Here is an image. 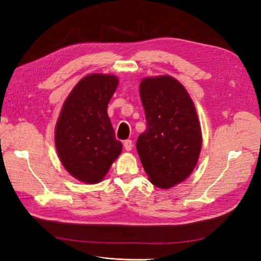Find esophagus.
Wrapping results in <instances>:
<instances>
[{
	"mask_svg": "<svg viewBox=\"0 0 261 261\" xmlns=\"http://www.w3.org/2000/svg\"><path fill=\"white\" fill-rule=\"evenodd\" d=\"M123 147H124V149L125 150H131L132 149V147H133V143H132V141L131 140H125L124 142H123Z\"/></svg>",
	"mask_w": 261,
	"mask_h": 261,
	"instance_id": "1",
	"label": "esophagus"
}]
</instances>
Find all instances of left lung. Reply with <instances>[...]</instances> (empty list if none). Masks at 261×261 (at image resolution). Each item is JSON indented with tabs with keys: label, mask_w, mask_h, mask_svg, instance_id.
Returning a JSON list of instances; mask_svg holds the SVG:
<instances>
[{
	"label": "left lung",
	"mask_w": 261,
	"mask_h": 261,
	"mask_svg": "<svg viewBox=\"0 0 261 261\" xmlns=\"http://www.w3.org/2000/svg\"><path fill=\"white\" fill-rule=\"evenodd\" d=\"M140 95L147 129L137 149L151 184L168 189L185 180L198 162L202 134L195 104L169 75L144 79Z\"/></svg>",
	"instance_id": "1"
}]
</instances>
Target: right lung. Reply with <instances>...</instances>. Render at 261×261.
I'll list each match as a JSON object with an SVG mask.
<instances>
[{
    "instance_id": "right-lung-1",
    "label": "right lung",
    "mask_w": 261,
    "mask_h": 261,
    "mask_svg": "<svg viewBox=\"0 0 261 261\" xmlns=\"http://www.w3.org/2000/svg\"><path fill=\"white\" fill-rule=\"evenodd\" d=\"M117 86L114 75L85 76L67 96L56 124L58 156L72 176L87 184L101 181L122 149L108 115Z\"/></svg>"
}]
</instances>
